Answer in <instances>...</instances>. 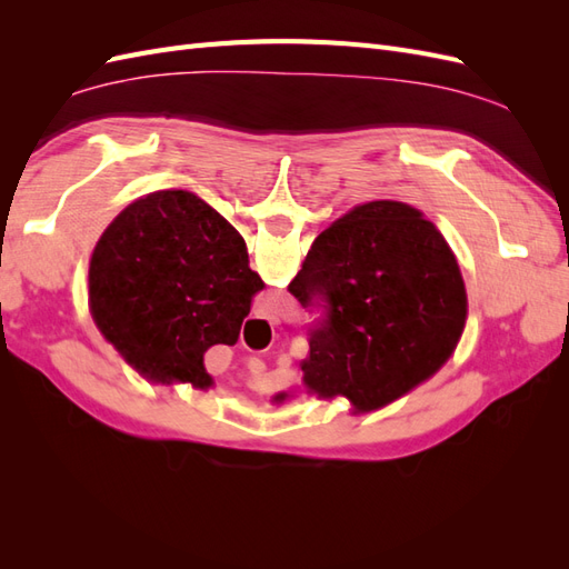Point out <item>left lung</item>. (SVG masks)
<instances>
[{
	"instance_id": "left-lung-1",
	"label": "left lung",
	"mask_w": 569,
	"mask_h": 569,
	"mask_svg": "<svg viewBox=\"0 0 569 569\" xmlns=\"http://www.w3.org/2000/svg\"><path fill=\"white\" fill-rule=\"evenodd\" d=\"M289 291L322 308L311 327L306 387L382 408L456 351L468 295L451 247L418 209L368 201L322 230Z\"/></svg>"
}]
</instances>
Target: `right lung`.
<instances>
[{"mask_svg":"<svg viewBox=\"0 0 569 569\" xmlns=\"http://www.w3.org/2000/svg\"><path fill=\"white\" fill-rule=\"evenodd\" d=\"M99 332L153 382L213 385L203 353L232 347L263 280L242 234L184 189L132 201L101 234L90 261Z\"/></svg>","mask_w":569,"mask_h":569,"instance_id":"1","label":"right lung"}]
</instances>
